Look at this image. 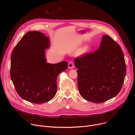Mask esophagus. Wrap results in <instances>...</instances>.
<instances>
[{"label": "esophagus", "instance_id": "34e87169", "mask_svg": "<svg viewBox=\"0 0 135 135\" xmlns=\"http://www.w3.org/2000/svg\"><path fill=\"white\" fill-rule=\"evenodd\" d=\"M74 63H73V61H70L69 64H68V67L69 68H70V69H71V68H73V67H74Z\"/></svg>", "mask_w": 135, "mask_h": 135}]
</instances>
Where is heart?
<instances>
[{
	"instance_id": "1",
	"label": "heart",
	"mask_w": 135,
	"mask_h": 135,
	"mask_svg": "<svg viewBox=\"0 0 135 135\" xmlns=\"http://www.w3.org/2000/svg\"><path fill=\"white\" fill-rule=\"evenodd\" d=\"M84 50H84V49H82V50H81V51H80V53H83V52H84Z\"/></svg>"
}]
</instances>
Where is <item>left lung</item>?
Returning <instances> with one entry per match:
<instances>
[{
    "instance_id": "left-lung-1",
    "label": "left lung",
    "mask_w": 135,
    "mask_h": 135,
    "mask_svg": "<svg viewBox=\"0 0 135 135\" xmlns=\"http://www.w3.org/2000/svg\"><path fill=\"white\" fill-rule=\"evenodd\" d=\"M78 69L80 93L86 100L105 102L121 91L126 74L124 56L120 45L108 35H104L98 50L75 59Z\"/></svg>"
}]
</instances>
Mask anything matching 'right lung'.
<instances>
[{
    "mask_svg": "<svg viewBox=\"0 0 135 135\" xmlns=\"http://www.w3.org/2000/svg\"><path fill=\"white\" fill-rule=\"evenodd\" d=\"M49 43V37L42 32L29 31L12 52L11 80L18 94L32 103L42 104L53 99L57 90V77L68 67L66 61L46 63L44 50Z\"/></svg>",
    "mask_w": 135,
    "mask_h": 135,
    "instance_id": "add662e5",
    "label": "right lung"
}]
</instances>
